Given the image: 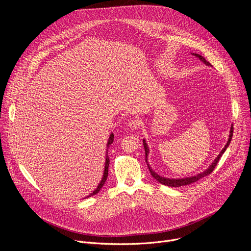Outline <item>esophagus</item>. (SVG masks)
I'll return each instance as SVG.
<instances>
[{"instance_id":"1","label":"esophagus","mask_w":251,"mask_h":251,"mask_svg":"<svg viewBox=\"0 0 251 251\" xmlns=\"http://www.w3.org/2000/svg\"><path fill=\"white\" fill-rule=\"evenodd\" d=\"M128 126L131 128V129H138L140 128L141 126V121L138 120V119H131L128 123Z\"/></svg>"}]
</instances>
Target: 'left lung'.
Masks as SVG:
<instances>
[{
  "label": "left lung",
  "instance_id": "8db88e82",
  "mask_svg": "<svg viewBox=\"0 0 251 251\" xmlns=\"http://www.w3.org/2000/svg\"><path fill=\"white\" fill-rule=\"evenodd\" d=\"M193 54H194V55H196L197 57H199V58H200L201 61H203L205 64L210 65V63H209L208 61H206V60H205V58H204L203 56H201V55H200V54H197V53H193ZM232 134H233V127L231 126V128H230V134H229V139H228V141H227V143H226V145L225 146V148L223 149V151L221 152V154L217 157V159L214 160V162L210 165V167H209L205 172H203V173H201V174H199V175H197V176H191V177L177 178V180H175V178H166V177H163V176H161L157 175V174H156V173H155V172L150 168V166H149V164H148V161H147L148 153H149L148 146H147V144H146L145 140H143V144H144V149H145V154H146V163H147V165H148L149 171H150V173H151L152 176L155 178V180H157V181H158L159 183H161L162 185H165V186H168V187H174V188H176V187H182V186H187V185L193 184V183H195V182L199 181L200 178L203 177L204 176L209 175V174L214 170V168H216V166L218 165V163H219V161H220L221 157L223 156V154L225 153V151H226V148L228 147L229 143H230V141H231V138H232Z\"/></svg>",
  "mask_w": 251,
  "mask_h": 251
}]
</instances>
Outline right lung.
I'll list each match as a JSON object with an SVG mask.
<instances>
[{
  "instance_id": "right-lung-1",
  "label": "right lung",
  "mask_w": 251,
  "mask_h": 251,
  "mask_svg": "<svg viewBox=\"0 0 251 251\" xmlns=\"http://www.w3.org/2000/svg\"><path fill=\"white\" fill-rule=\"evenodd\" d=\"M113 140H114V135L113 134H111L110 135V137H109V140H108V143H107V148H109V145H111L112 143H113ZM108 150H106V162H105V169H104V174H103V177H102V180H101V182H100V184L98 185V187L96 188V190L93 192V193H91L87 198H89V197H91V196H94V195H96V194H98L99 193V191H100V189L103 187V185L105 184V182H106V180H107V176H108V167H109V157H108V152H107Z\"/></svg>"
}]
</instances>
